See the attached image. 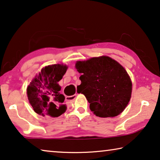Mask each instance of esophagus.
Returning a JSON list of instances; mask_svg holds the SVG:
<instances>
[{
    "label": "esophagus",
    "mask_w": 160,
    "mask_h": 160,
    "mask_svg": "<svg viewBox=\"0 0 160 160\" xmlns=\"http://www.w3.org/2000/svg\"><path fill=\"white\" fill-rule=\"evenodd\" d=\"M77 95H78V93H76L74 94V95H73V96H67V97H66V100H67V101H74V99H75L76 98H77Z\"/></svg>",
    "instance_id": "obj_1"
}]
</instances>
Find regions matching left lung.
Segmentation results:
<instances>
[{
	"label": "left lung",
	"instance_id": "1",
	"mask_svg": "<svg viewBox=\"0 0 160 160\" xmlns=\"http://www.w3.org/2000/svg\"><path fill=\"white\" fill-rule=\"evenodd\" d=\"M75 67L82 74L81 92L96 116L115 117L124 111L131 98L132 82L118 62L102 56L77 62Z\"/></svg>",
	"mask_w": 160,
	"mask_h": 160
}]
</instances>
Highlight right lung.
<instances>
[{
	"instance_id": "right-lung-1",
	"label": "right lung",
	"mask_w": 160,
	"mask_h": 160,
	"mask_svg": "<svg viewBox=\"0 0 160 160\" xmlns=\"http://www.w3.org/2000/svg\"><path fill=\"white\" fill-rule=\"evenodd\" d=\"M63 64L49 65L42 69L28 86L29 102L34 111L42 116L57 118L66 111L64 96L58 82L67 72Z\"/></svg>"
}]
</instances>
